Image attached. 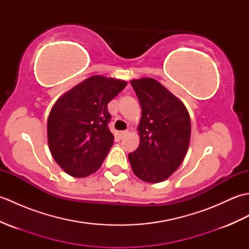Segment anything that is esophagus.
I'll return each mask as SVG.
<instances>
[{"label":"esophagus","mask_w":249,"mask_h":249,"mask_svg":"<svg viewBox=\"0 0 249 249\" xmlns=\"http://www.w3.org/2000/svg\"><path fill=\"white\" fill-rule=\"evenodd\" d=\"M128 134V130H122L120 131V137L121 138H124V137Z\"/></svg>","instance_id":"esophagus-1"}]
</instances>
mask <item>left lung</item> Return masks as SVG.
<instances>
[{
	"mask_svg": "<svg viewBox=\"0 0 249 249\" xmlns=\"http://www.w3.org/2000/svg\"><path fill=\"white\" fill-rule=\"evenodd\" d=\"M142 109L140 143L128 154L134 173L147 183L167 179L184 160L190 140V118L184 104L152 78L131 80Z\"/></svg>",
	"mask_w": 249,
	"mask_h": 249,
	"instance_id": "1",
	"label": "left lung"
}]
</instances>
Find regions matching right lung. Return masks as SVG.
<instances>
[{"label": "right lung", "mask_w": 249, "mask_h": 249, "mask_svg": "<svg viewBox=\"0 0 249 249\" xmlns=\"http://www.w3.org/2000/svg\"><path fill=\"white\" fill-rule=\"evenodd\" d=\"M126 84L113 78L89 77L52 107L47 124L49 149L70 176L88 177L102 166L114 140L108 127V103Z\"/></svg>", "instance_id": "obj_1"}]
</instances>
